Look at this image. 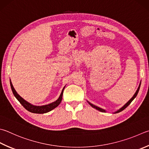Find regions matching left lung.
Returning a JSON list of instances; mask_svg holds the SVG:
<instances>
[{
    "mask_svg": "<svg viewBox=\"0 0 149 149\" xmlns=\"http://www.w3.org/2000/svg\"><path fill=\"white\" fill-rule=\"evenodd\" d=\"M140 86H141V82H140V84H139V87H138V88H137V91H136V93H135V94L134 95V96L131 98V99L129 100L128 102L125 104L123 106L122 108H120L119 109H118V110L117 111H115L114 112V113H119V112H120V111H123V109H125L127 107V106L130 104L132 102V101L134 99H135V98L136 97V96H137V93H138V92H139V88H140ZM87 102H88V103H89V104L90 105V106H91V107H93V108H95L96 109H97V110H99V111H101V112H106V111L105 110V109H102V108H99V107H98V106H95V105H94V104H91V103H90L89 102V101H88L87 100Z\"/></svg>",
    "mask_w": 149,
    "mask_h": 149,
    "instance_id": "1",
    "label": "left lung"
}]
</instances>
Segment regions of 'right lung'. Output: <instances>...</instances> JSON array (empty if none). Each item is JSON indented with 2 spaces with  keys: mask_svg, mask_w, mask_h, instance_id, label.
<instances>
[{
  "mask_svg": "<svg viewBox=\"0 0 149 149\" xmlns=\"http://www.w3.org/2000/svg\"><path fill=\"white\" fill-rule=\"evenodd\" d=\"M10 86H11V88H12V90L14 96H15L16 99L18 100L19 102L21 104V105L23 106L25 109H27L29 111L32 112V113H47V112L52 110L53 109L56 108L57 106L60 104L61 100H62L63 93L64 89H65V87H64L62 89V91H61L60 97H59L58 99L56 101H54V102L50 103L49 104H46V105L35 106V105L32 104H30L29 102H27L26 100H25L23 98H22L20 95L17 93L15 89L13 88V84L12 82H11V80H10Z\"/></svg>",
  "mask_w": 149,
  "mask_h": 149,
  "instance_id": "obj_1",
  "label": "right lung"
}]
</instances>
